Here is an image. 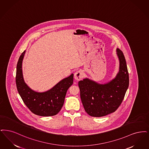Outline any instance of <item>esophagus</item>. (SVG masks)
I'll return each mask as SVG.
<instances>
[{
    "mask_svg": "<svg viewBox=\"0 0 149 149\" xmlns=\"http://www.w3.org/2000/svg\"><path fill=\"white\" fill-rule=\"evenodd\" d=\"M83 76H84V73L81 70L76 72L74 75V77L77 81L81 80L83 78Z\"/></svg>",
    "mask_w": 149,
    "mask_h": 149,
    "instance_id": "obj_1",
    "label": "esophagus"
}]
</instances>
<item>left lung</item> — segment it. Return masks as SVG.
Here are the masks:
<instances>
[{
	"instance_id": "8db88e82",
	"label": "left lung",
	"mask_w": 149,
	"mask_h": 149,
	"mask_svg": "<svg viewBox=\"0 0 149 149\" xmlns=\"http://www.w3.org/2000/svg\"><path fill=\"white\" fill-rule=\"evenodd\" d=\"M116 52L120 67L116 77L104 84H100L87 78L78 82L84 107L91 116H104L114 112L122 103L129 87L126 59L120 49L117 48Z\"/></svg>"
}]
</instances>
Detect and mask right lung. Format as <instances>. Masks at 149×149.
<instances>
[{"label": "right lung", "mask_w": 149, "mask_h": 149, "mask_svg": "<svg viewBox=\"0 0 149 149\" xmlns=\"http://www.w3.org/2000/svg\"><path fill=\"white\" fill-rule=\"evenodd\" d=\"M26 51L22 53L17 65L15 82L17 90L26 107L40 116L57 115L62 109L68 89L73 82V74L59 81L51 89L44 92L33 91L26 84L22 73V62Z\"/></svg>", "instance_id": "right-lung-1"}]
</instances>
